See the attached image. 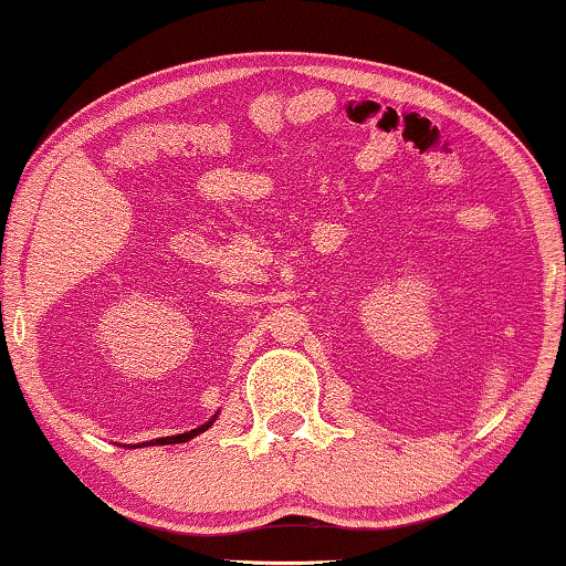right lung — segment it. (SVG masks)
Masks as SVG:
<instances>
[{
    "instance_id": "1",
    "label": "right lung",
    "mask_w": 566,
    "mask_h": 566,
    "mask_svg": "<svg viewBox=\"0 0 566 566\" xmlns=\"http://www.w3.org/2000/svg\"><path fill=\"white\" fill-rule=\"evenodd\" d=\"M213 420H216V417H213ZM213 420L211 422H206V424H200V428L198 430H190V432H182V436H175V438H157V440H151V443L149 446H167V443H172V440H188V438H196L198 436V432H203V430H208V428H211V424H213ZM142 446H146V443H142Z\"/></svg>"
}]
</instances>
